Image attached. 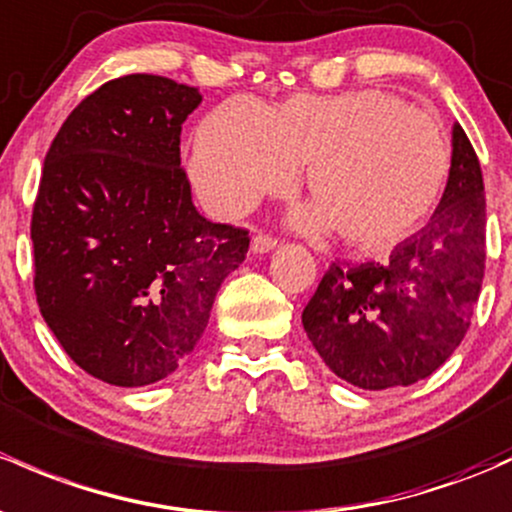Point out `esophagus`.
<instances>
[{"label": "esophagus", "instance_id": "34e87169", "mask_svg": "<svg viewBox=\"0 0 512 512\" xmlns=\"http://www.w3.org/2000/svg\"><path fill=\"white\" fill-rule=\"evenodd\" d=\"M277 247V238H272V235H265V233H257L255 238H252V252L255 255H265V252H270Z\"/></svg>", "mask_w": 512, "mask_h": 512}]
</instances>
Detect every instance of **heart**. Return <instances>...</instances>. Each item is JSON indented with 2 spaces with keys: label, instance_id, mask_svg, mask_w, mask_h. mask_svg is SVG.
Masks as SVG:
<instances>
[{
  "label": "heart",
  "instance_id": "1",
  "mask_svg": "<svg viewBox=\"0 0 512 512\" xmlns=\"http://www.w3.org/2000/svg\"><path fill=\"white\" fill-rule=\"evenodd\" d=\"M297 166L314 196L299 223L333 225L348 245L380 252L439 206L451 147L432 115L385 90L301 93L274 107L233 98L213 107L193 137L191 181L223 218L287 191Z\"/></svg>",
  "mask_w": 512,
  "mask_h": 512
}]
</instances>
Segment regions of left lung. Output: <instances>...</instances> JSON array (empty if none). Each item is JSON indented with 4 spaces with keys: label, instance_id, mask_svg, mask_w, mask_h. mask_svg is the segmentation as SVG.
Here are the masks:
<instances>
[{
    "label": "left lung",
    "instance_id": "left-lung-1",
    "mask_svg": "<svg viewBox=\"0 0 512 512\" xmlns=\"http://www.w3.org/2000/svg\"><path fill=\"white\" fill-rule=\"evenodd\" d=\"M437 211L387 262H333L301 314L341 380L387 390L429 378L464 341L486 270V196L469 137L454 125Z\"/></svg>",
    "mask_w": 512,
    "mask_h": 512
}]
</instances>
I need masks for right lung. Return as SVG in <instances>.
<instances>
[{"mask_svg": "<svg viewBox=\"0 0 512 512\" xmlns=\"http://www.w3.org/2000/svg\"><path fill=\"white\" fill-rule=\"evenodd\" d=\"M201 93L164 75L100 85L51 142L31 215L43 321L102 383L142 387L179 368L247 230L196 211L181 125Z\"/></svg>", "mask_w": 512, "mask_h": 512, "instance_id": "add662e5", "label": "right lung"}]
</instances>
